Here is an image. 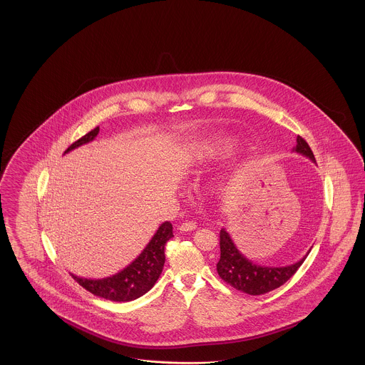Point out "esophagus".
Here are the masks:
<instances>
[{
	"label": "esophagus",
	"instance_id": "1",
	"mask_svg": "<svg viewBox=\"0 0 365 365\" xmlns=\"http://www.w3.org/2000/svg\"><path fill=\"white\" fill-rule=\"evenodd\" d=\"M195 228H197V222H195V221H185V222H182L180 227H179V230H180L182 232L194 231Z\"/></svg>",
	"mask_w": 365,
	"mask_h": 365
}]
</instances>
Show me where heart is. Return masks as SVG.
<instances>
[{
	"label": "heart",
	"instance_id": "heart-1",
	"mask_svg": "<svg viewBox=\"0 0 365 365\" xmlns=\"http://www.w3.org/2000/svg\"><path fill=\"white\" fill-rule=\"evenodd\" d=\"M234 140H231V138H221V140H217L215 143L198 146L192 152V155H191L190 168L191 170H201V168H204L207 164H210L212 161L217 160V159L227 156L231 152V149L234 148Z\"/></svg>",
	"mask_w": 365,
	"mask_h": 365
}]
</instances>
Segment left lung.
I'll return each mask as SVG.
<instances>
[{
  "mask_svg": "<svg viewBox=\"0 0 365 365\" xmlns=\"http://www.w3.org/2000/svg\"><path fill=\"white\" fill-rule=\"evenodd\" d=\"M297 144L294 152L302 153L309 160L315 161V156L306 140L297 135ZM220 261L217 262V273L221 279L234 287L237 291L257 296L267 292L274 291L284 285L297 272V269L304 262L306 257L299 262L284 267L259 266L247 259L235 246L232 239L225 230L220 231Z\"/></svg>",
  "mask_w": 365,
  "mask_h": 365,
  "instance_id": "left-lung-1",
  "label": "left lung"
}]
</instances>
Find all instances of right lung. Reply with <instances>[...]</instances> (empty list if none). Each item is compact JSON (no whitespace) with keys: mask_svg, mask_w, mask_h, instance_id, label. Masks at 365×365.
Masks as SVG:
<instances>
[{"mask_svg":"<svg viewBox=\"0 0 365 365\" xmlns=\"http://www.w3.org/2000/svg\"><path fill=\"white\" fill-rule=\"evenodd\" d=\"M99 133V126L93 130L89 131L69 146L65 153L71 152L77 146L84 145L91 143ZM174 236L173 234V224L170 221L163 222L156 234L146 245L144 251L126 266L123 270L118 272L117 274L110 277L101 278V279H91V278L77 277L71 273V276L88 292L95 296L103 297L111 302H131L146 292L150 291L152 287L156 284L158 278L160 277L163 266L165 262L164 247L165 243Z\"/></svg>","mask_w":365,"mask_h":365,"instance_id":"1","label":"right lung"}]
</instances>
